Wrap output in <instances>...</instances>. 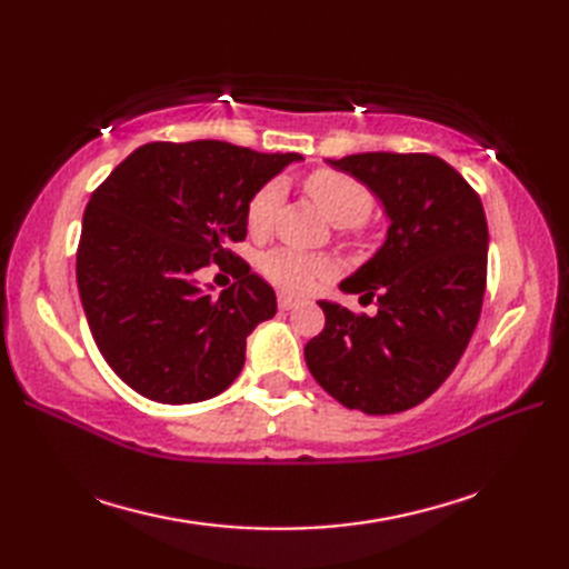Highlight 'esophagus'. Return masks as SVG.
Instances as JSON below:
<instances>
[{"instance_id": "34e87169", "label": "esophagus", "mask_w": 569, "mask_h": 569, "mask_svg": "<svg viewBox=\"0 0 569 569\" xmlns=\"http://www.w3.org/2000/svg\"><path fill=\"white\" fill-rule=\"evenodd\" d=\"M296 306H298L296 298L286 296V293H278V308H281V310H291V308H296Z\"/></svg>"}]
</instances>
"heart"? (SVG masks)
I'll return each instance as SVG.
<instances>
[{"instance_id": "obj_1", "label": "heart", "mask_w": 569, "mask_h": 569, "mask_svg": "<svg viewBox=\"0 0 569 569\" xmlns=\"http://www.w3.org/2000/svg\"><path fill=\"white\" fill-rule=\"evenodd\" d=\"M303 186L312 202L337 227H355L365 222L373 208V198L365 183L347 173L332 171V168H318V171L308 173ZM278 202H281V183H276V180L253 192L247 204V227L251 234L269 232ZM259 269L266 281H271L281 291L308 293L320 278L332 273L335 263L330 257H320V253L278 247L263 253Z\"/></svg>"}]
</instances>
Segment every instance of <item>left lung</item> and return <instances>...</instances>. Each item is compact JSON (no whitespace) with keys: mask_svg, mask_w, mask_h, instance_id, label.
<instances>
[{"mask_svg":"<svg viewBox=\"0 0 569 569\" xmlns=\"http://www.w3.org/2000/svg\"><path fill=\"white\" fill-rule=\"evenodd\" d=\"M365 183L389 217L386 241L340 291L377 296V316L318 300L325 330L306 345L312 377L352 410L389 416L426 401L475 332L487 288L481 200L430 153L371 151L328 159Z\"/></svg>","mask_w":569,"mask_h":569,"instance_id":"obj_1","label":"left lung"}]
</instances>
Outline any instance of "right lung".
<instances>
[{
    "label": "right lung",
    "mask_w": 569,
    "mask_h": 569,
    "mask_svg": "<svg viewBox=\"0 0 569 569\" xmlns=\"http://www.w3.org/2000/svg\"><path fill=\"white\" fill-rule=\"evenodd\" d=\"M298 153L227 141L143 143L92 192L78 244V291L104 361L156 403L222 393L244 367L247 337L276 316V293L239 259L212 296L198 273L234 259L247 204Z\"/></svg>",
    "instance_id": "1"
}]
</instances>
